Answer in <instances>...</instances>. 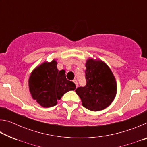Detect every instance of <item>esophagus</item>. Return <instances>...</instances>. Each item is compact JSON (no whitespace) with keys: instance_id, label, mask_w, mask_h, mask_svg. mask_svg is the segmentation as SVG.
<instances>
[{"instance_id":"1","label":"esophagus","mask_w":147,"mask_h":147,"mask_svg":"<svg viewBox=\"0 0 147 147\" xmlns=\"http://www.w3.org/2000/svg\"><path fill=\"white\" fill-rule=\"evenodd\" d=\"M73 82H74V84H75V85H76V88H77V87L78 86V82H77L76 80H73Z\"/></svg>"}]
</instances>
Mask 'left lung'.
<instances>
[{
	"mask_svg": "<svg viewBox=\"0 0 147 147\" xmlns=\"http://www.w3.org/2000/svg\"><path fill=\"white\" fill-rule=\"evenodd\" d=\"M86 67V85L75 91L86 108L93 111L102 110L115 98V78L108 65L100 59L89 58Z\"/></svg>",
	"mask_w": 147,
	"mask_h": 147,
	"instance_id": "8db88e82",
	"label": "left lung"
}]
</instances>
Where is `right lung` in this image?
Returning <instances> with one entry per match:
<instances>
[{
	"mask_svg": "<svg viewBox=\"0 0 147 147\" xmlns=\"http://www.w3.org/2000/svg\"><path fill=\"white\" fill-rule=\"evenodd\" d=\"M57 61H45L31 73L28 80L30 93L34 100L44 108L57 104V100L67 92L76 89L74 82L68 80L64 70L58 71Z\"/></svg>",
	"mask_w": 147,
	"mask_h": 147,
	"instance_id": "right-lung-1",
	"label": "right lung"
}]
</instances>
